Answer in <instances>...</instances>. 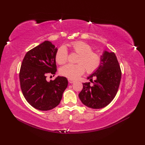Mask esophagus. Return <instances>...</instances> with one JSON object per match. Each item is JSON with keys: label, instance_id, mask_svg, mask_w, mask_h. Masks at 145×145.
Returning a JSON list of instances; mask_svg holds the SVG:
<instances>
[{"label": "esophagus", "instance_id": "obj_1", "mask_svg": "<svg viewBox=\"0 0 145 145\" xmlns=\"http://www.w3.org/2000/svg\"><path fill=\"white\" fill-rule=\"evenodd\" d=\"M68 81H69L70 84H73V83L75 82V80H72V79H69L68 80Z\"/></svg>", "mask_w": 145, "mask_h": 145}]
</instances>
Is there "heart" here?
<instances>
[{
    "instance_id": "heart-1",
    "label": "heart",
    "mask_w": 145,
    "mask_h": 145,
    "mask_svg": "<svg viewBox=\"0 0 145 145\" xmlns=\"http://www.w3.org/2000/svg\"><path fill=\"white\" fill-rule=\"evenodd\" d=\"M73 52L79 55L76 62L77 64H67L61 67L60 73L61 75L70 79H76L84 74L85 69L89 74L99 69L101 64V57L93 50L90 45L83 41H74L69 44ZM69 54L67 48L62 45L57 49L55 54L57 63L62 65L68 60Z\"/></svg>"
}]
</instances>
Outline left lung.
<instances>
[{"mask_svg":"<svg viewBox=\"0 0 145 145\" xmlns=\"http://www.w3.org/2000/svg\"><path fill=\"white\" fill-rule=\"evenodd\" d=\"M101 64L96 72L88 79L90 82L83 84V89L78 96L82 102L94 109L102 108L109 105L116 96L121 77V71L114 52H105L101 57ZM95 78V80L93 81Z\"/></svg>","mask_w":145,"mask_h":145,"instance_id":"obj_1","label":"left lung"}]
</instances>
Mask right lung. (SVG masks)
Segmentation results:
<instances>
[{
    "instance_id": "add662e5",
    "label": "right lung",
    "mask_w": 145,
    "mask_h": 145,
    "mask_svg": "<svg viewBox=\"0 0 145 145\" xmlns=\"http://www.w3.org/2000/svg\"><path fill=\"white\" fill-rule=\"evenodd\" d=\"M57 48L50 42L45 41L27 52L22 63L19 78L24 97L35 108L47 111L54 108L62 98L68 85L64 76H57L47 82L48 74L57 71L55 54Z\"/></svg>"
}]
</instances>
